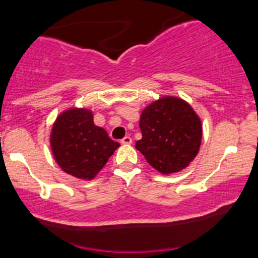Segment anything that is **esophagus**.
Wrapping results in <instances>:
<instances>
[{
	"label": "esophagus",
	"mask_w": 258,
	"mask_h": 258,
	"mask_svg": "<svg viewBox=\"0 0 258 258\" xmlns=\"http://www.w3.org/2000/svg\"><path fill=\"white\" fill-rule=\"evenodd\" d=\"M122 145H131L132 144V139L130 136H124L123 139L121 140Z\"/></svg>",
	"instance_id": "esophagus-1"
}]
</instances>
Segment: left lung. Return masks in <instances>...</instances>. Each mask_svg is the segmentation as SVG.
<instances>
[{
  "mask_svg": "<svg viewBox=\"0 0 258 258\" xmlns=\"http://www.w3.org/2000/svg\"><path fill=\"white\" fill-rule=\"evenodd\" d=\"M142 139L136 148L163 175L183 170L197 156L202 140L201 119L186 101L162 97L142 111Z\"/></svg>",
  "mask_w": 258,
  "mask_h": 258,
  "instance_id": "obj_1",
  "label": "left lung"
}]
</instances>
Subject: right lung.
Segmentation results:
<instances>
[{"mask_svg":"<svg viewBox=\"0 0 258 258\" xmlns=\"http://www.w3.org/2000/svg\"><path fill=\"white\" fill-rule=\"evenodd\" d=\"M118 142L93 123L86 108H70L57 117L51 131V148L54 160L69 175L92 179L113 155Z\"/></svg>","mask_w":258,"mask_h":258,"instance_id":"1","label":"right lung"}]
</instances>
